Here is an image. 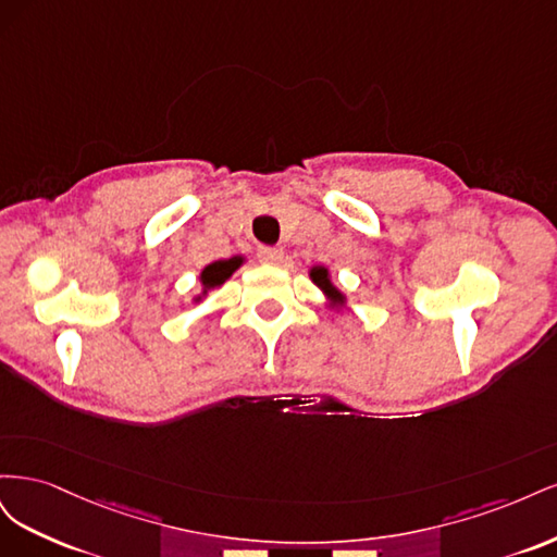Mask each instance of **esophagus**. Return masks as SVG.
<instances>
[{"instance_id": "esophagus-1", "label": "esophagus", "mask_w": 557, "mask_h": 557, "mask_svg": "<svg viewBox=\"0 0 557 557\" xmlns=\"http://www.w3.org/2000/svg\"><path fill=\"white\" fill-rule=\"evenodd\" d=\"M283 258L281 248H272V246H260L258 248V260L264 264H276Z\"/></svg>"}]
</instances>
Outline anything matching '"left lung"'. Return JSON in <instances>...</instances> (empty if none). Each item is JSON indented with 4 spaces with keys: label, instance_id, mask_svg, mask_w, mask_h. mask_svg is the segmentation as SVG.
<instances>
[{
    "label": "left lung",
    "instance_id": "left-lung-1",
    "mask_svg": "<svg viewBox=\"0 0 557 557\" xmlns=\"http://www.w3.org/2000/svg\"><path fill=\"white\" fill-rule=\"evenodd\" d=\"M311 276H313V281L320 285V288H323L334 301H342L344 297L339 295V293H336L334 288H332V285H330V278H327V272H325V269L323 267H315L313 269V272H311Z\"/></svg>",
    "mask_w": 557,
    "mask_h": 557
}]
</instances>
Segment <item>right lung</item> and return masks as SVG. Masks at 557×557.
Masks as SVG:
<instances>
[{
	"instance_id": "1",
	"label": "right lung",
	"mask_w": 557,
	"mask_h": 557,
	"mask_svg": "<svg viewBox=\"0 0 557 557\" xmlns=\"http://www.w3.org/2000/svg\"><path fill=\"white\" fill-rule=\"evenodd\" d=\"M242 264V258H232V260H218L213 264H209L205 272H201V283H205V288H215V285L225 283L234 269Z\"/></svg>"
}]
</instances>
